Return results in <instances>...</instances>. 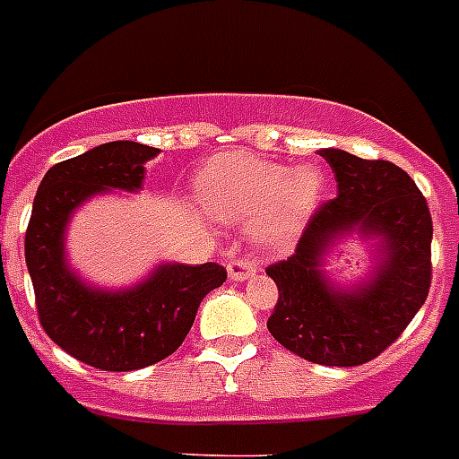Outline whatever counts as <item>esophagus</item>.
<instances>
[{"label": "esophagus", "mask_w": 459, "mask_h": 459, "mask_svg": "<svg viewBox=\"0 0 459 459\" xmlns=\"http://www.w3.org/2000/svg\"><path fill=\"white\" fill-rule=\"evenodd\" d=\"M257 273V266L247 262V259H233L229 262V276L233 281H247Z\"/></svg>", "instance_id": "1"}]
</instances>
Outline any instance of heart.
<instances>
[{"mask_svg": "<svg viewBox=\"0 0 459 459\" xmlns=\"http://www.w3.org/2000/svg\"><path fill=\"white\" fill-rule=\"evenodd\" d=\"M319 173L305 166L293 171L247 154H226L204 166L197 180V200L209 216L223 223L255 221L272 212L264 236L279 240L319 197Z\"/></svg>", "mask_w": 459, "mask_h": 459, "instance_id": "obj_1", "label": "heart"}]
</instances>
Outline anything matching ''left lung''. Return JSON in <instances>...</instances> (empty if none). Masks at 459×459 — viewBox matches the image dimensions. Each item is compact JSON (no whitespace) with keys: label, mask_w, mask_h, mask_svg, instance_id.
<instances>
[{"label":"left lung","mask_w":459,"mask_h":459,"mask_svg":"<svg viewBox=\"0 0 459 459\" xmlns=\"http://www.w3.org/2000/svg\"><path fill=\"white\" fill-rule=\"evenodd\" d=\"M319 154L333 171L338 197L314 212L295 255L266 266L279 286L266 328L307 362L357 367L381 355L427 300L434 223L424 195L400 166L333 147ZM352 235L377 239L379 257L364 281L338 287L323 262Z\"/></svg>","instance_id":"left-lung-1"}]
</instances>
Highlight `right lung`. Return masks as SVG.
Listing matches in <instances>:
<instances>
[{"label": "right lung", "mask_w": 459, "mask_h": 459, "mask_svg": "<svg viewBox=\"0 0 459 459\" xmlns=\"http://www.w3.org/2000/svg\"><path fill=\"white\" fill-rule=\"evenodd\" d=\"M157 147L117 140L54 164L39 183L28 230L25 264L39 324L61 350L102 371H133L180 348L202 298L226 281L214 262H166L135 286H90L66 262L71 216L95 195L138 193Z\"/></svg>", "instance_id": "right-lung-1"}]
</instances>
